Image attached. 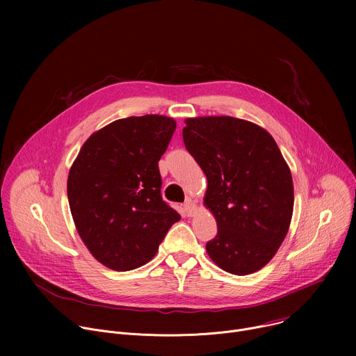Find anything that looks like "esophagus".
Wrapping results in <instances>:
<instances>
[{
	"instance_id": "obj_1",
	"label": "esophagus",
	"mask_w": 356,
	"mask_h": 356,
	"mask_svg": "<svg viewBox=\"0 0 356 356\" xmlns=\"http://www.w3.org/2000/svg\"><path fill=\"white\" fill-rule=\"evenodd\" d=\"M183 209H184V213H186V216L187 217H193L194 216V213H195V210H197V207H195V204L194 202L191 201V200H187L184 204H183Z\"/></svg>"
}]
</instances>
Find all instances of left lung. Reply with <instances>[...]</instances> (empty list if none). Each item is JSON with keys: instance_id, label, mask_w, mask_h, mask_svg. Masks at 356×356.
Segmentation results:
<instances>
[{"instance_id": "obj_1", "label": "left lung", "mask_w": 356, "mask_h": 356, "mask_svg": "<svg viewBox=\"0 0 356 356\" xmlns=\"http://www.w3.org/2000/svg\"><path fill=\"white\" fill-rule=\"evenodd\" d=\"M183 140L204 172V204L218 232L206 249L232 275L262 269L290 227L294 191L290 169L272 135L232 117L187 118Z\"/></svg>"}]
</instances>
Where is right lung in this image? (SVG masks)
<instances>
[{
    "instance_id": "1",
    "label": "right lung",
    "mask_w": 356,
    "mask_h": 356,
    "mask_svg": "<svg viewBox=\"0 0 356 356\" xmlns=\"http://www.w3.org/2000/svg\"><path fill=\"white\" fill-rule=\"evenodd\" d=\"M176 121L163 115L117 120L81 146L67 179L74 225L91 255L125 272L147 264L180 214L163 201L158 162Z\"/></svg>"
}]
</instances>
